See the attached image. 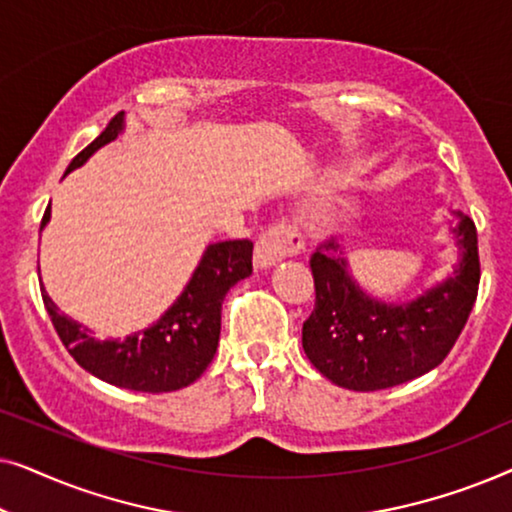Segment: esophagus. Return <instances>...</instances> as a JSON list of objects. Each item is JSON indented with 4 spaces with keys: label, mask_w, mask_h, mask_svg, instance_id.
I'll return each instance as SVG.
<instances>
[{
    "label": "esophagus",
    "mask_w": 512,
    "mask_h": 512,
    "mask_svg": "<svg viewBox=\"0 0 512 512\" xmlns=\"http://www.w3.org/2000/svg\"><path fill=\"white\" fill-rule=\"evenodd\" d=\"M303 235L300 230L289 221L272 223L258 235L256 249H254V263L258 268H270L282 261V258L298 256L303 251Z\"/></svg>",
    "instance_id": "obj_1"
}]
</instances>
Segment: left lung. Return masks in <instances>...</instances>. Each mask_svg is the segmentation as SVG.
Masks as SVG:
<instances>
[{"instance_id": "obj_1", "label": "left lung", "mask_w": 512, "mask_h": 512, "mask_svg": "<svg viewBox=\"0 0 512 512\" xmlns=\"http://www.w3.org/2000/svg\"><path fill=\"white\" fill-rule=\"evenodd\" d=\"M461 261L452 277L408 305L368 298L347 272L338 242L324 240L310 258L314 310L303 349L321 375L354 391L389 389L443 363L464 331L480 284L478 230L459 214Z\"/></svg>"}]
</instances>
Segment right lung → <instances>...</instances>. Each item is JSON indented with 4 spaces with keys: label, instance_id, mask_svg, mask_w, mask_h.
I'll list each match as a JSON object with an SVG mask.
<instances>
[{
    "label": "right lung",
    "instance_id": "add662e5",
    "mask_svg": "<svg viewBox=\"0 0 512 512\" xmlns=\"http://www.w3.org/2000/svg\"><path fill=\"white\" fill-rule=\"evenodd\" d=\"M121 130L123 114H116L102 135L69 163L65 174L81 167L100 146L116 139ZM48 219H51V205L46 207L41 228ZM251 254H254L251 240L209 244L177 303L146 331L123 340H95L86 326L60 314L44 286H41V298L62 345L81 368L116 387L163 394L193 384L212 363L219 345L223 298L230 286L251 275Z\"/></svg>",
    "mask_w": 512,
    "mask_h": 512
}]
</instances>
